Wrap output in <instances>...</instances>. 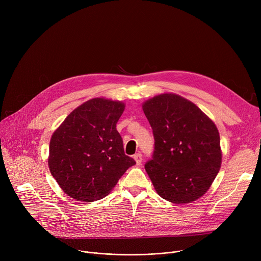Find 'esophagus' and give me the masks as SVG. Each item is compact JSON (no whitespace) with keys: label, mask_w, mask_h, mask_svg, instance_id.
<instances>
[{"label":"esophagus","mask_w":261,"mask_h":261,"mask_svg":"<svg viewBox=\"0 0 261 261\" xmlns=\"http://www.w3.org/2000/svg\"><path fill=\"white\" fill-rule=\"evenodd\" d=\"M133 158H134V160L136 161V164H137V165H140V164H141V162H142V155H141V153L135 154Z\"/></svg>","instance_id":"1"}]
</instances>
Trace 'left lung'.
Wrapping results in <instances>:
<instances>
[{"instance_id":"left-lung-1","label":"left lung","mask_w":261,"mask_h":261,"mask_svg":"<svg viewBox=\"0 0 261 261\" xmlns=\"http://www.w3.org/2000/svg\"><path fill=\"white\" fill-rule=\"evenodd\" d=\"M142 109L155 140L144 168L157 193L173 203L198 199L221 167L216 125L194 103L175 94L158 95Z\"/></svg>"}]
</instances>
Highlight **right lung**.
Segmentation results:
<instances>
[{
	"label": "right lung",
	"instance_id": "add662e5",
	"mask_svg": "<svg viewBox=\"0 0 261 261\" xmlns=\"http://www.w3.org/2000/svg\"><path fill=\"white\" fill-rule=\"evenodd\" d=\"M124 109L120 101L94 98L74 109L54 132L48 166L68 196L86 202L102 199L136 163L125 155L117 130Z\"/></svg>",
	"mask_w": 261,
	"mask_h": 261
}]
</instances>
